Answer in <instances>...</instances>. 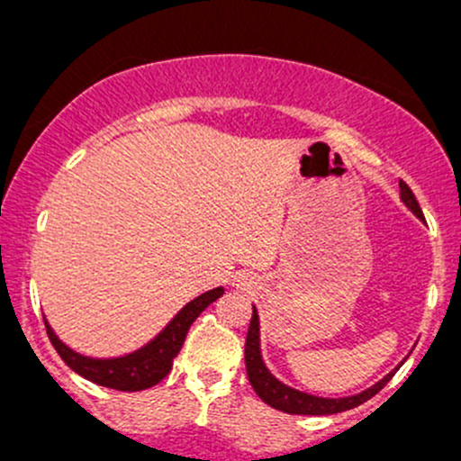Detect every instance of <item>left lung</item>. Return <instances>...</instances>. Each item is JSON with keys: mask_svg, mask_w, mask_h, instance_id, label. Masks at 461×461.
I'll use <instances>...</instances> for the list:
<instances>
[{"mask_svg": "<svg viewBox=\"0 0 461 461\" xmlns=\"http://www.w3.org/2000/svg\"><path fill=\"white\" fill-rule=\"evenodd\" d=\"M401 186V199L405 201L407 208L414 212L418 219H422V210L418 205V201L411 193V188L405 182L399 184ZM245 364H247V375L249 384L256 390V394L260 396L267 405L275 407V410L285 411V414H303V416H327V414H340V411L353 410V407L362 405L364 401H368L370 396H375L385 384L393 379V375L384 377L382 382L375 384L373 388H368L366 393L357 396H347V399H321V396H312L299 390L288 388L282 382L273 377L264 366L262 356H260V321H258V312L253 308L251 322H249V333L245 342Z\"/></svg>", "mask_w": 461, "mask_h": 461, "instance_id": "left-lung-1", "label": "left lung"}]
</instances>
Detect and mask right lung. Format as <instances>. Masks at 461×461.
Here are the masks:
<instances>
[{
  "label": "right lung",
  "instance_id": "right-lung-1",
  "mask_svg": "<svg viewBox=\"0 0 461 461\" xmlns=\"http://www.w3.org/2000/svg\"><path fill=\"white\" fill-rule=\"evenodd\" d=\"M223 293V288H214L210 293L193 299L186 308L179 312L176 319L168 322L167 330L156 340L142 347L140 351L119 359H91L77 356L76 351H71V348L58 340L56 333L51 331V327L47 322L45 330L51 345L58 351V356L62 357V362L71 370H76L77 375H82L84 379L104 385V388L121 390V393H139V390H147L151 385L160 384L171 373L173 359H176L184 340H186L190 325H193L201 312L208 308L210 303H214Z\"/></svg>",
  "mask_w": 461,
  "mask_h": 461
}]
</instances>
